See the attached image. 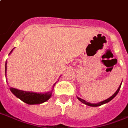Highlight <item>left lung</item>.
Returning a JSON list of instances; mask_svg holds the SVG:
<instances>
[{
	"instance_id": "1",
	"label": "left lung",
	"mask_w": 128,
	"mask_h": 128,
	"mask_svg": "<svg viewBox=\"0 0 128 128\" xmlns=\"http://www.w3.org/2000/svg\"><path fill=\"white\" fill-rule=\"evenodd\" d=\"M121 86H122V84L120 85V87H119V88L117 89V90L116 91V92L113 94V95L112 96H110V98H108V99H106V100H104V101H102V102H98L97 103V104H92V103H90V102H86V100H83V99H81V98H78V97H77V98L78 99V100H80L81 102L83 103V104H85L88 105V106H101V105L104 104H105V103H107L108 102H110V100H112L113 98L117 96V94H118V92H119V91H120V88H121Z\"/></svg>"
}]
</instances>
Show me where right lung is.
Listing matches in <instances>:
<instances>
[{"label":"right lung","mask_w":128,"mask_h":128,"mask_svg":"<svg viewBox=\"0 0 128 128\" xmlns=\"http://www.w3.org/2000/svg\"><path fill=\"white\" fill-rule=\"evenodd\" d=\"M13 50H11L9 54L12 52ZM6 62L5 63V76H6ZM56 84V83H55ZM55 84L53 86V88L54 87ZM10 90L17 98H20L21 100H22L28 104H41L46 102L51 98L52 94V91L47 92L45 93H35L32 92H26V91H22L15 89V88H11Z\"/></svg>","instance_id":"obj_1"}]
</instances>
